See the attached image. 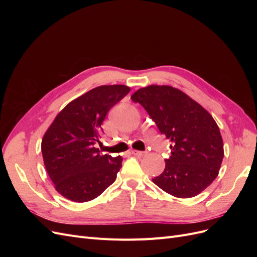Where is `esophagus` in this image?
Wrapping results in <instances>:
<instances>
[{
	"label": "esophagus",
	"mask_w": 257,
	"mask_h": 257,
	"mask_svg": "<svg viewBox=\"0 0 257 257\" xmlns=\"http://www.w3.org/2000/svg\"><path fill=\"white\" fill-rule=\"evenodd\" d=\"M132 153H133L134 155H136V157H143V155H145V152L138 151V150H133V151H132Z\"/></svg>",
	"instance_id": "34e87169"
}]
</instances>
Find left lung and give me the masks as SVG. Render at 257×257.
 Returning a JSON list of instances; mask_svg holds the SVG:
<instances>
[{
  "instance_id": "8db88e82",
  "label": "left lung",
  "mask_w": 257,
  "mask_h": 257,
  "mask_svg": "<svg viewBox=\"0 0 257 257\" xmlns=\"http://www.w3.org/2000/svg\"><path fill=\"white\" fill-rule=\"evenodd\" d=\"M131 98L145 108L173 143L164 172L152 181L178 198L198 195L219 175L224 157L223 139L212 115L170 85H148Z\"/></svg>"
}]
</instances>
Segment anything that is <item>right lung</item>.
Wrapping results in <instances>:
<instances>
[{
  "mask_svg": "<svg viewBox=\"0 0 257 257\" xmlns=\"http://www.w3.org/2000/svg\"><path fill=\"white\" fill-rule=\"evenodd\" d=\"M123 84L100 85L62 109L42 139L44 164L62 196L85 203L99 196L116 179L122 158L99 154L95 147L110 108L130 92Z\"/></svg>",
  "mask_w": 257,
  "mask_h": 257,
  "instance_id": "obj_1",
  "label": "right lung"
}]
</instances>
